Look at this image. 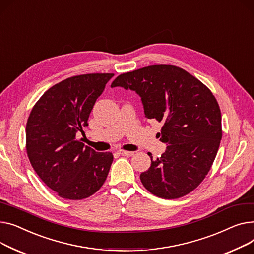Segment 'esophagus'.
Listing matches in <instances>:
<instances>
[{
    "mask_svg": "<svg viewBox=\"0 0 254 254\" xmlns=\"http://www.w3.org/2000/svg\"><path fill=\"white\" fill-rule=\"evenodd\" d=\"M119 154L122 156H127V157H131L134 155V152H128V151H119Z\"/></svg>",
    "mask_w": 254,
    "mask_h": 254,
    "instance_id": "obj_1",
    "label": "esophagus"
}]
</instances>
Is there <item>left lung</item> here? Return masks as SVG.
<instances>
[{
  "label": "left lung",
  "instance_id": "8db88e82",
  "mask_svg": "<svg viewBox=\"0 0 254 254\" xmlns=\"http://www.w3.org/2000/svg\"><path fill=\"white\" fill-rule=\"evenodd\" d=\"M117 86L141 97L145 117L163 124L160 140L168 144L140 174L143 187L162 199L188 195L210 170L222 136L221 113L210 89L170 64L122 73L112 83Z\"/></svg>",
  "mask_w": 254,
  "mask_h": 254
}]
</instances>
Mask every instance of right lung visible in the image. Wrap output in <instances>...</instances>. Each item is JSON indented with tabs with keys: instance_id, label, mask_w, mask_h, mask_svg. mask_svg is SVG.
I'll return each instance as SVG.
<instances>
[{
	"instance_id": "obj_1",
	"label": "right lung",
	"mask_w": 254,
	"mask_h": 254,
	"mask_svg": "<svg viewBox=\"0 0 254 254\" xmlns=\"http://www.w3.org/2000/svg\"><path fill=\"white\" fill-rule=\"evenodd\" d=\"M114 73H85L49 88L26 122V154L42 182L66 200L92 196L104 184L114 160L77 139L94 103Z\"/></svg>"
}]
</instances>
